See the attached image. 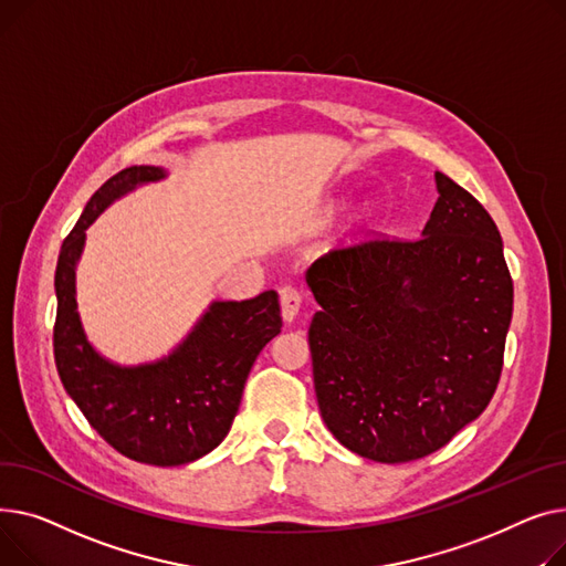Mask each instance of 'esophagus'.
I'll list each match as a JSON object with an SVG mask.
<instances>
[{"instance_id":"34e87169","label":"esophagus","mask_w":566,"mask_h":566,"mask_svg":"<svg viewBox=\"0 0 566 566\" xmlns=\"http://www.w3.org/2000/svg\"><path fill=\"white\" fill-rule=\"evenodd\" d=\"M302 302H304V296H302V292H298L296 287L285 285V287L281 290V315H283L285 322H292V319L298 315V308H302Z\"/></svg>"}]
</instances>
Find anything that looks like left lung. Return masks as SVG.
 Segmentation results:
<instances>
[{
  "label": "left lung",
  "instance_id": "left-lung-1",
  "mask_svg": "<svg viewBox=\"0 0 566 566\" xmlns=\"http://www.w3.org/2000/svg\"><path fill=\"white\" fill-rule=\"evenodd\" d=\"M434 180L418 240L331 251L306 272L319 413L347 450L381 463L443 448L503 370L514 285L501 232L467 189Z\"/></svg>",
  "mask_w": 566,
  "mask_h": 566
}]
</instances>
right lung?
<instances>
[{
    "instance_id": "right-lung-1",
    "label": "right lung",
    "mask_w": 566,
    "mask_h": 566,
    "mask_svg": "<svg viewBox=\"0 0 566 566\" xmlns=\"http://www.w3.org/2000/svg\"><path fill=\"white\" fill-rule=\"evenodd\" d=\"M166 176L161 166H129L116 174L91 196L63 240L54 274V360L65 392L114 450L153 467H180L226 439L253 363L283 322L279 294L268 290L244 302L217 298L157 360L120 365L91 345L75 287L86 230L118 198Z\"/></svg>"
}]
</instances>
